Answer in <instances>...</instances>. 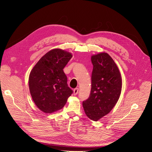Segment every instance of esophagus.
Instances as JSON below:
<instances>
[{
    "instance_id": "obj_1",
    "label": "esophagus",
    "mask_w": 152,
    "mask_h": 152,
    "mask_svg": "<svg viewBox=\"0 0 152 152\" xmlns=\"http://www.w3.org/2000/svg\"><path fill=\"white\" fill-rule=\"evenodd\" d=\"M73 91H74V95H76L78 93V92H79V88H76L74 89Z\"/></svg>"
}]
</instances>
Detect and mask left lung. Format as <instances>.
<instances>
[{"label": "left lung", "instance_id": "left-lung-1", "mask_svg": "<svg viewBox=\"0 0 152 152\" xmlns=\"http://www.w3.org/2000/svg\"><path fill=\"white\" fill-rule=\"evenodd\" d=\"M91 62V92L82 104L86 116L96 121L109 113L117 103L122 82L116 64L107 53L92 56Z\"/></svg>", "mask_w": 152, "mask_h": 152}]
</instances>
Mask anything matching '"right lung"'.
<instances>
[{
    "mask_svg": "<svg viewBox=\"0 0 152 152\" xmlns=\"http://www.w3.org/2000/svg\"><path fill=\"white\" fill-rule=\"evenodd\" d=\"M72 58L70 53L55 49L43 56L31 70L29 77L30 93L35 104L42 112L50 114L62 109L73 93L63 71Z\"/></svg>",
    "mask_w": 152,
    "mask_h": 152,
    "instance_id": "add662e5",
    "label": "right lung"
}]
</instances>
